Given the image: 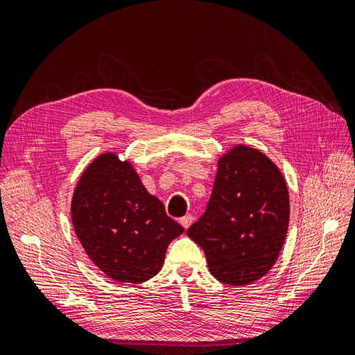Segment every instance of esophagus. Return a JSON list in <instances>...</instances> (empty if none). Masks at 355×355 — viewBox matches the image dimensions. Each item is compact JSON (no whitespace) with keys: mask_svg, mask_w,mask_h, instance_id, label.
Instances as JSON below:
<instances>
[{"mask_svg":"<svg viewBox=\"0 0 355 355\" xmlns=\"http://www.w3.org/2000/svg\"><path fill=\"white\" fill-rule=\"evenodd\" d=\"M192 220H194V218H192V214H187V216H184V218H180L179 219V222H180V225L182 227H184L185 230L189 227V225L192 223Z\"/></svg>","mask_w":355,"mask_h":355,"instance_id":"1","label":"esophagus"}]
</instances>
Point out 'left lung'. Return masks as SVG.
Returning <instances> with one entry per match:
<instances>
[{"mask_svg": "<svg viewBox=\"0 0 355 355\" xmlns=\"http://www.w3.org/2000/svg\"><path fill=\"white\" fill-rule=\"evenodd\" d=\"M288 216L282 171L257 149L240 145L219 159L207 209L187 234L206 253L214 278L244 286L272 268Z\"/></svg>", "mask_w": 355, "mask_h": 355, "instance_id": "8db88e82", "label": "left lung"}]
</instances>
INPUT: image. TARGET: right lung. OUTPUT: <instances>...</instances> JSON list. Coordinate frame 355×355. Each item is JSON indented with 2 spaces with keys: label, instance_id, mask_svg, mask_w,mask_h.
<instances>
[{
  "label": "right lung",
  "instance_id": "right-lung-1",
  "mask_svg": "<svg viewBox=\"0 0 355 355\" xmlns=\"http://www.w3.org/2000/svg\"><path fill=\"white\" fill-rule=\"evenodd\" d=\"M85 253L112 280L139 284L164 262L167 245L184 228L142 185L130 163L102 154L85 168L71 204Z\"/></svg>",
  "mask_w": 355,
  "mask_h": 355
}]
</instances>
